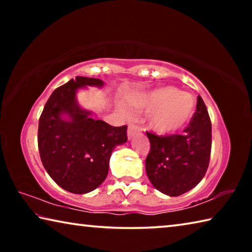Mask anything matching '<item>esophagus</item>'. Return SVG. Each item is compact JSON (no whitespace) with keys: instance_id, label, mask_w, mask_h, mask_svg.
<instances>
[{"instance_id":"1","label":"esophagus","mask_w":252,"mask_h":252,"mask_svg":"<svg viewBox=\"0 0 252 252\" xmlns=\"http://www.w3.org/2000/svg\"><path fill=\"white\" fill-rule=\"evenodd\" d=\"M138 133H140V127L138 126L131 125L130 123L129 126H127V138H133V136Z\"/></svg>"}]
</instances>
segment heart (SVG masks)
Returning a JSON list of instances; mask_svg holds the SVG:
<instances>
[{"mask_svg": "<svg viewBox=\"0 0 252 252\" xmlns=\"http://www.w3.org/2000/svg\"><path fill=\"white\" fill-rule=\"evenodd\" d=\"M130 103L138 109L151 111L149 125L160 134L181 130L192 119L195 109L192 96L172 87L138 93L130 97Z\"/></svg>", "mask_w": 252, "mask_h": 252, "instance_id": "obj_1", "label": "heart"}]
</instances>
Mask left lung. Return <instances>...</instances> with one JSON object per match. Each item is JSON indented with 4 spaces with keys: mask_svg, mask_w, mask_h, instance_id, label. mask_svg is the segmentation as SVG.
Listing matches in <instances>:
<instances>
[{
    "mask_svg": "<svg viewBox=\"0 0 252 252\" xmlns=\"http://www.w3.org/2000/svg\"><path fill=\"white\" fill-rule=\"evenodd\" d=\"M183 131L185 134L164 136L147 132L151 144L146 160L148 178L157 190L170 197L197 186L210 162L211 121L200 95L189 126Z\"/></svg>",
    "mask_w": 252,
    "mask_h": 252,
    "instance_id": "8db88e82",
    "label": "left lung"
}]
</instances>
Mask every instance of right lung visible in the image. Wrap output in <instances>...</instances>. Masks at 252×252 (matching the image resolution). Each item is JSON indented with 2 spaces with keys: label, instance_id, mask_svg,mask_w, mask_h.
Wrapping results in <instances>:
<instances>
[{
  "label": "right lung",
  "instance_id": "obj_1",
  "mask_svg": "<svg viewBox=\"0 0 252 252\" xmlns=\"http://www.w3.org/2000/svg\"><path fill=\"white\" fill-rule=\"evenodd\" d=\"M103 81L76 76L55 89L42 111L37 131L41 161L49 176L72 193L83 194L105 180L113 149L126 142V126H112L80 108L78 89ZM66 115L67 119L63 118Z\"/></svg>",
  "mask_w": 252,
  "mask_h": 252
}]
</instances>
